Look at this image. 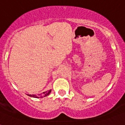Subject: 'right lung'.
<instances>
[{
    "label": "right lung",
    "mask_w": 125,
    "mask_h": 125,
    "mask_svg": "<svg viewBox=\"0 0 125 125\" xmlns=\"http://www.w3.org/2000/svg\"><path fill=\"white\" fill-rule=\"evenodd\" d=\"M51 90H50V91H45V92H43V96H41L40 97H46V96H47V95H49V94H50V93H51ZM28 96H30V97H35V98H39V97H36V95H28Z\"/></svg>",
    "instance_id": "obj_1"
}]
</instances>
